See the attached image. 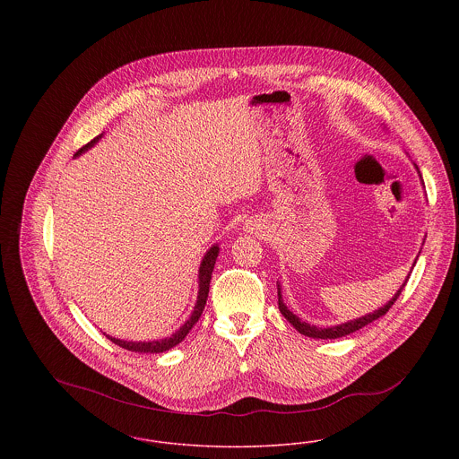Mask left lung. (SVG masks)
<instances>
[{"instance_id": "left-lung-1", "label": "left lung", "mask_w": 459, "mask_h": 459, "mask_svg": "<svg viewBox=\"0 0 459 459\" xmlns=\"http://www.w3.org/2000/svg\"><path fill=\"white\" fill-rule=\"evenodd\" d=\"M413 166H415V169H417V173H419V178H420V182H422V177H420V171H419L417 164H413ZM422 186H424V182H422ZM419 255H420V251H419ZM419 255H417V258H419ZM417 258H415V262L411 264V268L415 266ZM410 273H411V270H410ZM410 273L406 275L404 282L399 286V290L394 293L393 299H391L385 306L378 307V309H377V311H373V313H368L366 316H360V318H355V320L344 322V324H341V325H333V327H316V325H311V324L302 322L297 315H293V313L286 307V304H284V300H282L281 284L277 282V299H279V300H277V304H279V311H281V315H282V316H284V318H286L293 327L297 328L300 333L307 335V337H313V339H337V337H344V335H348V333H353V332H357V330H360V328L366 327V325H369V324H373L375 320L382 318L384 315H387V311L393 307L394 302H395V300H397V297L401 295V291H403V288H404V284H406V281H408Z\"/></svg>"}]
</instances>
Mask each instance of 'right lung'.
I'll use <instances>...</instances> for the list:
<instances>
[{"mask_svg":"<svg viewBox=\"0 0 459 459\" xmlns=\"http://www.w3.org/2000/svg\"><path fill=\"white\" fill-rule=\"evenodd\" d=\"M102 137L97 135L95 139H91L88 144H84L74 157H79L81 153L88 152L91 146H95L99 143V139ZM219 256V246L213 244L203 256L201 264H199V270H197V299L196 304H195V309L189 316V320L178 328L175 333H171L169 337H164L160 341H124V339H118V337H113V335H108L104 332V335L113 341L115 344H118L120 348H126V350H131V351H137V353H164L171 348H175L178 342H182L186 339V335L189 333V330L195 327L203 309H204V304H206V299H208V290H210V279H212V272H213V264L215 260Z\"/></svg>","mask_w":459,"mask_h":459,"instance_id":"obj_1","label":"right lung"}]
</instances>
